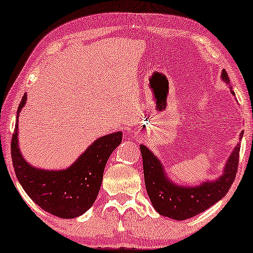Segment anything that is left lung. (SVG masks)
Returning a JSON list of instances; mask_svg holds the SVG:
<instances>
[{"label": "left lung", "instance_id": "1", "mask_svg": "<svg viewBox=\"0 0 253 253\" xmlns=\"http://www.w3.org/2000/svg\"><path fill=\"white\" fill-rule=\"evenodd\" d=\"M222 78L226 82H229L228 74L224 70ZM242 137L243 132L241 133L240 139ZM240 148L241 146L238 144L231 153L224 167L223 175L220 178L211 183L204 182L197 188H184L175 185L169 181L165 176L160 161L147 147L141 145L140 152L143 157L145 186L155 211L161 215L171 219L186 220L213 206L227 195L230 186L233 185L240 161Z\"/></svg>", "mask_w": 253, "mask_h": 253}]
</instances>
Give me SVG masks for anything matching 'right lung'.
I'll return each instance as SVG.
<instances>
[{
	"label": "right lung",
	"instance_id": "1",
	"mask_svg": "<svg viewBox=\"0 0 253 253\" xmlns=\"http://www.w3.org/2000/svg\"><path fill=\"white\" fill-rule=\"evenodd\" d=\"M25 102L26 94H24L17 110V123L11 138V159L17 178L30 198L46 212L62 219L82 215L95 202L106 164L122 141V132L119 131L96 139L65 170H41L31 167L18 148V114Z\"/></svg>",
	"mask_w": 253,
	"mask_h": 253
}]
</instances>
